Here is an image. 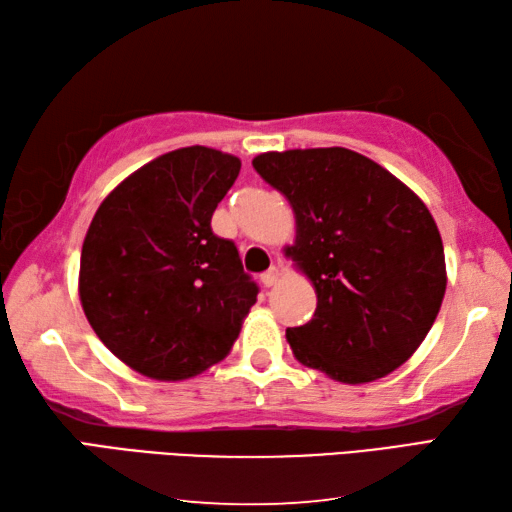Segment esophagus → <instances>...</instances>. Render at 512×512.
<instances>
[{
    "instance_id": "34e87169",
    "label": "esophagus",
    "mask_w": 512,
    "mask_h": 512,
    "mask_svg": "<svg viewBox=\"0 0 512 512\" xmlns=\"http://www.w3.org/2000/svg\"><path fill=\"white\" fill-rule=\"evenodd\" d=\"M280 274H283V267L274 265V267H269L263 276H260V280H263L265 287H274L280 280Z\"/></svg>"
}]
</instances>
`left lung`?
Masks as SVG:
<instances>
[{
    "label": "left lung",
    "mask_w": 512,
    "mask_h": 512,
    "mask_svg": "<svg viewBox=\"0 0 512 512\" xmlns=\"http://www.w3.org/2000/svg\"><path fill=\"white\" fill-rule=\"evenodd\" d=\"M252 165L294 210L296 241L285 256L318 296L314 318L287 329L294 358L342 384L402 367L446 291L444 245L429 207L347 148L263 152Z\"/></svg>",
    "instance_id": "8db88e82"
}]
</instances>
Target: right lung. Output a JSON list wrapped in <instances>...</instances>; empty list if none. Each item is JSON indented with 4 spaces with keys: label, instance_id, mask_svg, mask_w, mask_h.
I'll use <instances>...</instances> for the list:
<instances>
[{
    "label": "right lung",
    "instance_id": "1",
    "mask_svg": "<svg viewBox=\"0 0 512 512\" xmlns=\"http://www.w3.org/2000/svg\"><path fill=\"white\" fill-rule=\"evenodd\" d=\"M241 159L205 145L156 156L103 198L83 238L79 300L99 340L159 382L227 358L258 289L212 214Z\"/></svg>",
    "mask_w": 512,
    "mask_h": 512
}]
</instances>
